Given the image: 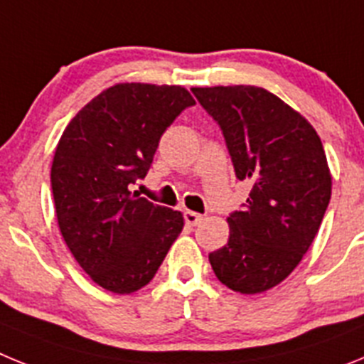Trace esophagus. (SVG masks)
I'll return each instance as SVG.
<instances>
[{
    "label": "esophagus",
    "instance_id": "esophagus-1",
    "mask_svg": "<svg viewBox=\"0 0 364 364\" xmlns=\"http://www.w3.org/2000/svg\"><path fill=\"white\" fill-rule=\"evenodd\" d=\"M184 220H186V224H189V226H197L198 222L202 220V215L200 213H195V211L186 210L184 211Z\"/></svg>",
    "mask_w": 364,
    "mask_h": 364
}]
</instances>
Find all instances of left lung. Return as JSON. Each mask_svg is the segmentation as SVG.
<instances>
[{"label": "left lung", "instance_id": "8db88e82", "mask_svg": "<svg viewBox=\"0 0 364 364\" xmlns=\"http://www.w3.org/2000/svg\"><path fill=\"white\" fill-rule=\"evenodd\" d=\"M220 125L239 180L252 191L228 217L230 239L210 253L222 284L262 294L284 281L319 231L332 197L323 142L301 112L255 85L193 87Z\"/></svg>", "mask_w": 364, "mask_h": 364}]
</instances>
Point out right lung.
Here are the masks:
<instances>
[{
    "mask_svg": "<svg viewBox=\"0 0 364 364\" xmlns=\"http://www.w3.org/2000/svg\"><path fill=\"white\" fill-rule=\"evenodd\" d=\"M189 105L195 100L180 85L117 83L80 109L58 142L50 167L58 226L104 290L144 288L184 228L180 211L129 186L146 176L160 136Z\"/></svg>",
    "mask_w": 364,
    "mask_h": 364,
    "instance_id": "add662e5",
    "label": "right lung"
}]
</instances>
